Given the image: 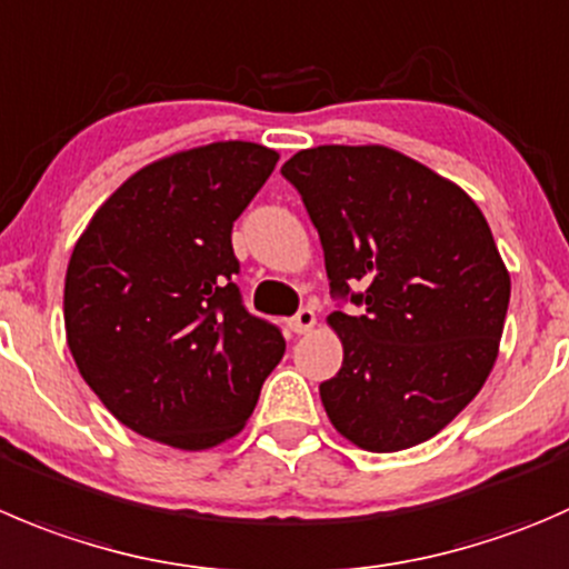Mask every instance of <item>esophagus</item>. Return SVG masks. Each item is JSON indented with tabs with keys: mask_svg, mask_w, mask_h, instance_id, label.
<instances>
[{
	"mask_svg": "<svg viewBox=\"0 0 569 569\" xmlns=\"http://www.w3.org/2000/svg\"><path fill=\"white\" fill-rule=\"evenodd\" d=\"M313 325H317V313H313L311 308H300V311H297L295 317L289 319L291 333H297V336H302V333H308V330H313Z\"/></svg>",
	"mask_w": 569,
	"mask_h": 569,
	"instance_id": "esophagus-1",
	"label": "esophagus"
}]
</instances>
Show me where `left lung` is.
Here are the masks:
<instances>
[{
	"label": "left lung",
	"mask_w": 569,
	"mask_h": 569,
	"mask_svg": "<svg viewBox=\"0 0 569 569\" xmlns=\"http://www.w3.org/2000/svg\"><path fill=\"white\" fill-rule=\"evenodd\" d=\"M325 250L345 361L319 397L369 453L437 437L498 358L511 278L481 208L453 180L380 144H325L283 163ZM350 284H363L352 296Z\"/></svg>",
	"instance_id": "left-lung-1"
}]
</instances>
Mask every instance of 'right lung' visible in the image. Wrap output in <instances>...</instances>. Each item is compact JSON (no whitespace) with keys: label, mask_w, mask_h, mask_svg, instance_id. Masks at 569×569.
<instances>
[{"label":"right lung","mask_w":569,"mask_h":569,"mask_svg":"<svg viewBox=\"0 0 569 569\" xmlns=\"http://www.w3.org/2000/svg\"><path fill=\"white\" fill-rule=\"evenodd\" d=\"M217 141L147 163L91 217L66 269V341L130 431L211 450L241 431L286 341L241 306L233 222L278 163Z\"/></svg>","instance_id":"add662e5"}]
</instances>
